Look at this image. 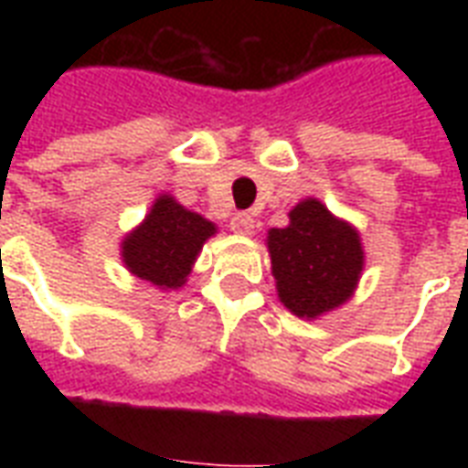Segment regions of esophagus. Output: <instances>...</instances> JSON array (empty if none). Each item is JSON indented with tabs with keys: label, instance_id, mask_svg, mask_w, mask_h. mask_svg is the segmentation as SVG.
I'll return each mask as SVG.
<instances>
[{
	"label": "esophagus",
	"instance_id": "34e87169",
	"mask_svg": "<svg viewBox=\"0 0 468 468\" xmlns=\"http://www.w3.org/2000/svg\"><path fill=\"white\" fill-rule=\"evenodd\" d=\"M230 230L235 235H252L255 233V218L250 213H235L230 220Z\"/></svg>",
	"mask_w": 468,
	"mask_h": 468
}]
</instances>
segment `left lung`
I'll return each mask as SVG.
<instances>
[{
  "label": "left lung",
  "mask_w": 468,
  "mask_h": 468,
  "mask_svg": "<svg viewBox=\"0 0 468 468\" xmlns=\"http://www.w3.org/2000/svg\"><path fill=\"white\" fill-rule=\"evenodd\" d=\"M277 296L299 318L315 320L347 303L364 271V245L349 220L318 198H301L289 226L267 230Z\"/></svg>",
  "instance_id": "left-lung-1"
}]
</instances>
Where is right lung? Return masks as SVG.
<instances>
[{"label":"right lung","mask_w":468,"mask_h":468,"mask_svg":"<svg viewBox=\"0 0 468 468\" xmlns=\"http://www.w3.org/2000/svg\"><path fill=\"white\" fill-rule=\"evenodd\" d=\"M216 233V223L184 208L172 194H160L145 218L123 235L121 262L155 289H182L204 242Z\"/></svg>","instance_id":"obj_1"}]
</instances>
